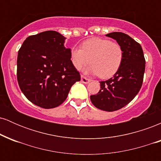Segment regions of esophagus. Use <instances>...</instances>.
Returning a JSON list of instances; mask_svg holds the SVG:
<instances>
[{
    "label": "esophagus",
    "mask_w": 161,
    "mask_h": 161,
    "mask_svg": "<svg viewBox=\"0 0 161 161\" xmlns=\"http://www.w3.org/2000/svg\"><path fill=\"white\" fill-rule=\"evenodd\" d=\"M81 82L82 83H85V84H87V83L91 82V79L86 78L84 75H81Z\"/></svg>",
    "instance_id": "esophagus-1"
}]
</instances>
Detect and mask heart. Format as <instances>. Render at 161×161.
Segmentation results:
<instances>
[{"instance_id":"1","label":"heart","mask_w":161,"mask_h":161,"mask_svg":"<svg viewBox=\"0 0 161 161\" xmlns=\"http://www.w3.org/2000/svg\"><path fill=\"white\" fill-rule=\"evenodd\" d=\"M123 58L121 46L103 38L87 39L82 44L81 48L73 47L70 51V60L75 69H82L90 60L92 64L84 69L85 73L99 75L103 79L115 74L120 67Z\"/></svg>"}]
</instances>
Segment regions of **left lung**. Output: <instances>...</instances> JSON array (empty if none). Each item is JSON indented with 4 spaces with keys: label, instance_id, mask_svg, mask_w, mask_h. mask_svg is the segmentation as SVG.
I'll return each mask as SVG.
<instances>
[{
    "label": "left lung",
    "instance_id": "left-lung-1",
    "mask_svg": "<svg viewBox=\"0 0 161 161\" xmlns=\"http://www.w3.org/2000/svg\"><path fill=\"white\" fill-rule=\"evenodd\" d=\"M106 36L115 39L122 47L121 66L113 78L101 81L97 95H91L92 103L97 108L112 112L127 105L141 89L145 69V59L139 43L123 32H111Z\"/></svg>",
    "mask_w": 161,
    "mask_h": 161
}]
</instances>
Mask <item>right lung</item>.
<instances>
[{"label":"right lung","instance_id":"right-lung-1","mask_svg":"<svg viewBox=\"0 0 161 161\" xmlns=\"http://www.w3.org/2000/svg\"><path fill=\"white\" fill-rule=\"evenodd\" d=\"M66 38L56 31L29 36L18 51L17 81L32 104L45 109L58 107L80 74L70 60Z\"/></svg>","mask_w":161,"mask_h":161}]
</instances>
